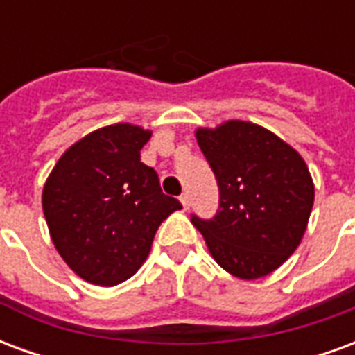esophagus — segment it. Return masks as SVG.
I'll return each instance as SVG.
<instances>
[{
  "label": "esophagus",
  "instance_id": "1",
  "mask_svg": "<svg viewBox=\"0 0 355 355\" xmlns=\"http://www.w3.org/2000/svg\"><path fill=\"white\" fill-rule=\"evenodd\" d=\"M180 203H182L184 211H188V209H190V198H188V193H182V196H180Z\"/></svg>",
  "mask_w": 355,
  "mask_h": 355
}]
</instances>
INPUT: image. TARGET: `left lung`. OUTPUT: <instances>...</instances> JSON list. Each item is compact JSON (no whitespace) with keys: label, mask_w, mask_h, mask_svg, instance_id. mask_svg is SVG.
<instances>
[{"label":"left lung","mask_w":355,"mask_h":355,"mask_svg":"<svg viewBox=\"0 0 355 355\" xmlns=\"http://www.w3.org/2000/svg\"><path fill=\"white\" fill-rule=\"evenodd\" d=\"M196 139L215 173L218 211L192 215L209 253L241 279H259L295 253L313 205V182L295 148L261 125L232 119L198 129Z\"/></svg>","instance_id":"1"}]
</instances>
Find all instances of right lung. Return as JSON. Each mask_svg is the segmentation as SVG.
Masks as SVG:
<instances>
[{
  "mask_svg": "<svg viewBox=\"0 0 355 355\" xmlns=\"http://www.w3.org/2000/svg\"><path fill=\"white\" fill-rule=\"evenodd\" d=\"M139 125L89 132L66 150L43 186V215L58 254L85 282L117 285L146 261L159 224L182 209L165 196L140 150Z\"/></svg>",
  "mask_w": 355,
  "mask_h": 355,
  "instance_id": "right-lung-1",
  "label": "right lung"
}]
</instances>
